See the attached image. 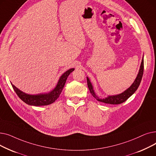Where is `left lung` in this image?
<instances>
[{
    "label": "left lung",
    "mask_w": 156,
    "mask_h": 156,
    "mask_svg": "<svg viewBox=\"0 0 156 156\" xmlns=\"http://www.w3.org/2000/svg\"><path fill=\"white\" fill-rule=\"evenodd\" d=\"M143 73H144V55L142 59V62L140 64V69H139L138 75L135 81H133V83L128 88L125 90L124 92H122V93L117 95H108L107 97L101 99V98H99V97L95 94L94 90L93 85L91 83L90 80V79L88 78V77H87V85L89 88L90 92L92 96L94 98H95L98 101L104 102L105 104H119L125 102L129 97L132 96L135 92L138 87L140 84L141 80L143 76Z\"/></svg>",
    "instance_id": "8db88e82"
}]
</instances>
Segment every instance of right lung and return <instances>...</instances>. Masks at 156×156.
<instances>
[{
  "label": "right lung",
  "instance_id": "add662e5",
  "mask_svg": "<svg viewBox=\"0 0 156 156\" xmlns=\"http://www.w3.org/2000/svg\"><path fill=\"white\" fill-rule=\"evenodd\" d=\"M74 70H75V68H71L64 72L60 76L55 88L52 90L47 93L28 94L20 90V89L15 87L11 82V83L16 94L18 95V96L24 102H25L28 105L34 106L47 105L54 102L57 98L59 97L68 76Z\"/></svg>",
  "mask_w": 156,
  "mask_h": 156
}]
</instances>
